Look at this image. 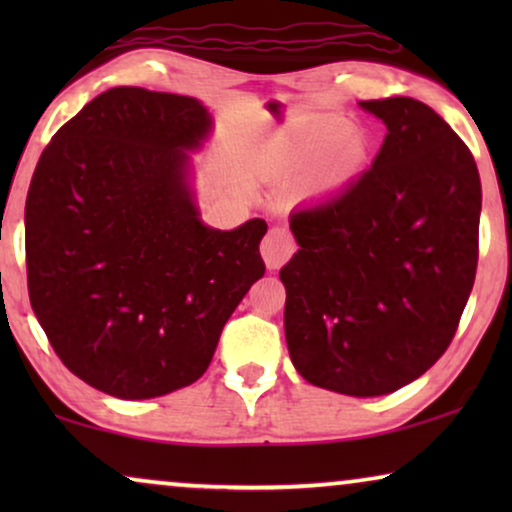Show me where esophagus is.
Here are the masks:
<instances>
[{
	"label": "esophagus",
	"instance_id": "obj_1",
	"mask_svg": "<svg viewBox=\"0 0 512 512\" xmlns=\"http://www.w3.org/2000/svg\"><path fill=\"white\" fill-rule=\"evenodd\" d=\"M261 254L270 270L282 268V265L296 254V240H293L289 228L272 226L261 242Z\"/></svg>",
	"mask_w": 512,
	"mask_h": 512
}]
</instances>
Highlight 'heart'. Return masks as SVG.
Wrapping results in <instances>:
<instances>
[{
	"label": "heart",
	"instance_id": "heart-1",
	"mask_svg": "<svg viewBox=\"0 0 512 512\" xmlns=\"http://www.w3.org/2000/svg\"><path fill=\"white\" fill-rule=\"evenodd\" d=\"M366 160V146L347 125H293L279 130L258 153L256 165L268 179H293L298 198L333 191L354 177Z\"/></svg>",
	"mask_w": 512,
	"mask_h": 512
}]
</instances>
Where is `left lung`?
I'll return each mask as SVG.
<instances>
[{
  "label": "left lung",
  "instance_id": "obj_1",
  "mask_svg": "<svg viewBox=\"0 0 512 512\" xmlns=\"http://www.w3.org/2000/svg\"><path fill=\"white\" fill-rule=\"evenodd\" d=\"M387 125L373 165L291 214L279 270L293 366L310 384L382 396L424 375L457 333L478 268L473 153L424 102H361Z\"/></svg>",
  "mask_w": 512,
  "mask_h": 512
}]
</instances>
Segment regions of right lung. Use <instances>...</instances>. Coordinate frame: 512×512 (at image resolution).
Segmentation results:
<instances>
[{"mask_svg":"<svg viewBox=\"0 0 512 512\" xmlns=\"http://www.w3.org/2000/svg\"><path fill=\"white\" fill-rule=\"evenodd\" d=\"M186 95L109 88L55 132L25 202L32 310L60 361L137 401L193 384L251 284L268 223L202 226L186 153L209 132Z\"/></svg>","mask_w":512,"mask_h":512,"instance_id":"add662e5","label":"right lung"}]
</instances>
